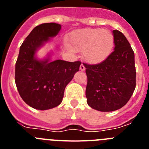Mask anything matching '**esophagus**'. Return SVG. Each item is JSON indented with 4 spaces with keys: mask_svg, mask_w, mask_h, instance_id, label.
I'll list each match as a JSON object with an SVG mask.
<instances>
[{
    "mask_svg": "<svg viewBox=\"0 0 149 149\" xmlns=\"http://www.w3.org/2000/svg\"><path fill=\"white\" fill-rule=\"evenodd\" d=\"M80 69H81V71H85V69H86V68H85V66H84V65L83 63H81V66H80Z\"/></svg>",
    "mask_w": 149,
    "mask_h": 149,
    "instance_id": "34e87169",
    "label": "esophagus"
}]
</instances>
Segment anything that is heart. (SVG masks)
I'll list each match as a JSON object with an SVG mask.
<instances>
[{
  "mask_svg": "<svg viewBox=\"0 0 149 149\" xmlns=\"http://www.w3.org/2000/svg\"><path fill=\"white\" fill-rule=\"evenodd\" d=\"M69 45L74 51L84 50V57L89 63H99L111 53L114 46V36L108 30L81 29L71 33Z\"/></svg>",
  "mask_w": 149,
  "mask_h": 149,
  "instance_id": "b5f03b06",
  "label": "heart"
}]
</instances>
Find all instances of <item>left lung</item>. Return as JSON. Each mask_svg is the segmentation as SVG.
Returning <instances> with one entry per match:
<instances>
[{
	"instance_id": "1",
	"label": "left lung",
	"mask_w": 149,
	"mask_h": 149,
	"mask_svg": "<svg viewBox=\"0 0 149 149\" xmlns=\"http://www.w3.org/2000/svg\"><path fill=\"white\" fill-rule=\"evenodd\" d=\"M114 51L103 62L86 67V97L92 108L110 112L127 103L136 87L134 52L122 33L113 31Z\"/></svg>"
}]
</instances>
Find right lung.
Instances as JSON below:
<instances>
[{"label":"right lung","instance_id":"obj_1","mask_svg":"<svg viewBox=\"0 0 149 149\" xmlns=\"http://www.w3.org/2000/svg\"><path fill=\"white\" fill-rule=\"evenodd\" d=\"M61 25L45 23L34 27L20 47L15 63V81L19 95L27 104L45 110L60 104L67 84L79 71L81 62L62 60L50 61V55L38 60L36 53L51 37L56 36Z\"/></svg>","mask_w":149,"mask_h":149}]
</instances>
